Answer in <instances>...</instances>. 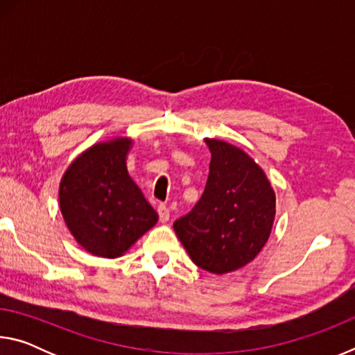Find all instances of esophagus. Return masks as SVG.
<instances>
[{"label":"esophagus","instance_id":"1","mask_svg":"<svg viewBox=\"0 0 355 355\" xmlns=\"http://www.w3.org/2000/svg\"><path fill=\"white\" fill-rule=\"evenodd\" d=\"M158 214H159L161 222H167L171 218L169 208H167V205H164V203H159V205H158Z\"/></svg>","mask_w":355,"mask_h":355}]
</instances>
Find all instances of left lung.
Segmentation results:
<instances>
[{
  "label": "left lung",
  "mask_w": 355,
  "mask_h": 355,
  "mask_svg": "<svg viewBox=\"0 0 355 355\" xmlns=\"http://www.w3.org/2000/svg\"><path fill=\"white\" fill-rule=\"evenodd\" d=\"M209 173L199 202L173 230L197 266L225 274L245 266L266 244L275 194L261 167L241 148L207 139Z\"/></svg>",
  "instance_id": "1"
}]
</instances>
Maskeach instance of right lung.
I'll return each mask as SVG.
<instances>
[{
  "instance_id": "right-lung-1",
  "label": "right lung",
  "mask_w": 355,
  "mask_h": 355,
  "mask_svg": "<svg viewBox=\"0 0 355 355\" xmlns=\"http://www.w3.org/2000/svg\"><path fill=\"white\" fill-rule=\"evenodd\" d=\"M130 146L123 137L95 144L70 164L59 186L65 224L76 241L97 257H120L158 220L128 175Z\"/></svg>"
}]
</instances>
